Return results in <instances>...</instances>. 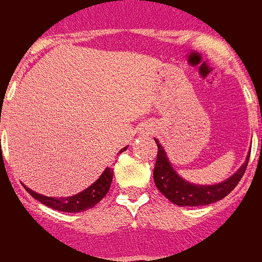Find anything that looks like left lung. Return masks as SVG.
I'll return each instance as SVG.
<instances>
[{"label":"left lung","mask_w":262,"mask_h":262,"mask_svg":"<svg viewBox=\"0 0 262 262\" xmlns=\"http://www.w3.org/2000/svg\"><path fill=\"white\" fill-rule=\"evenodd\" d=\"M156 143H157L159 150H157V159H156L153 172L154 184L168 201L178 206H205V205L217 202L227 196L244 176L248 160H250V154H248L246 163L240 167V170L229 180L220 182L217 185H193V184L184 181L181 177L177 174L174 168L171 167L161 144H159L157 140Z\"/></svg>","instance_id":"left-lung-1"}]
</instances>
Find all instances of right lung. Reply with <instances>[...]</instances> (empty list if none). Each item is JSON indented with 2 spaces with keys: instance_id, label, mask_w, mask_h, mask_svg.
Instances as JSON below:
<instances>
[{
  "instance_id": "add662e5",
  "label": "right lung",
  "mask_w": 262,
  "mask_h": 262,
  "mask_svg": "<svg viewBox=\"0 0 262 262\" xmlns=\"http://www.w3.org/2000/svg\"><path fill=\"white\" fill-rule=\"evenodd\" d=\"M125 148L120 150L125 151ZM114 178V171L111 168H106L103 171L102 176L98 178L97 181L92 184L91 187L86 188L85 191L77 193L74 196L69 198H50V196H43L40 193L33 192L32 189L26 188V191L31 193L32 196L37 199L39 202H42L43 205H46L49 208L56 209L60 212H69V213H75V212H82L86 209L95 206L98 202L102 201V198L108 193L109 188H111V182Z\"/></svg>"
}]
</instances>
